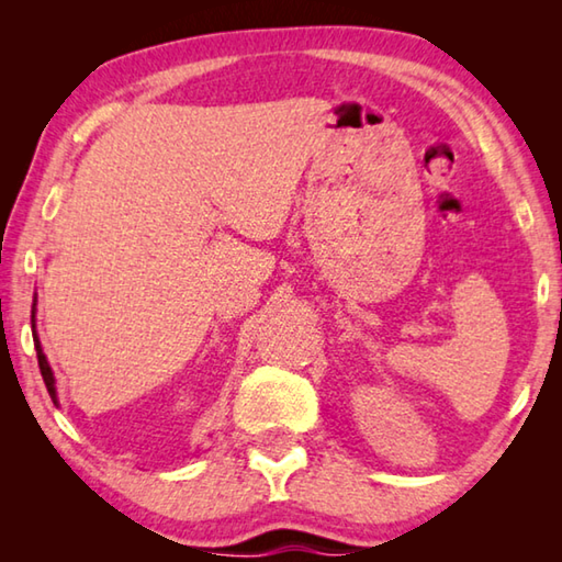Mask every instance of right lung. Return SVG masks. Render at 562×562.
<instances>
[{
  "label": "right lung",
  "mask_w": 562,
  "mask_h": 562,
  "mask_svg": "<svg viewBox=\"0 0 562 562\" xmlns=\"http://www.w3.org/2000/svg\"><path fill=\"white\" fill-rule=\"evenodd\" d=\"M32 337H34V347H36V359H40V369H42V376H44V384H46V392H49L52 402L59 406V394H56V379H54V372L49 367V359H46L44 349H42V341H40V335H36V297H34V304H32Z\"/></svg>",
  "instance_id": "obj_1"
}]
</instances>
